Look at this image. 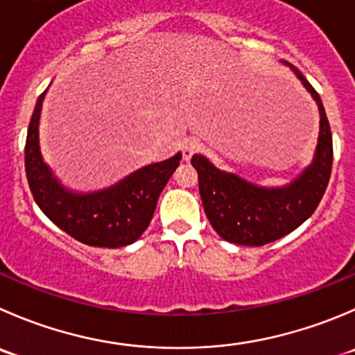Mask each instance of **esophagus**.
Returning <instances> with one entry per match:
<instances>
[{"mask_svg": "<svg viewBox=\"0 0 355 355\" xmlns=\"http://www.w3.org/2000/svg\"><path fill=\"white\" fill-rule=\"evenodd\" d=\"M201 149V144L196 139H187L184 144H182V156H184L185 161L191 159L198 150Z\"/></svg>", "mask_w": 355, "mask_h": 355, "instance_id": "obj_1", "label": "esophagus"}]
</instances>
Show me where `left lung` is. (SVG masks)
<instances>
[{
    "label": "left lung",
    "mask_w": 355,
    "mask_h": 355,
    "mask_svg": "<svg viewBox=\"0 0 355 355\" xmlns=\"http://www.w3.org/2000/svg\"><path fill=\"white\" fill-rule=\"evenodd\" d=\"M300 79L319 109V137L312 163L290 184L261 187L239 175L222 171L201 154H194L199 194L209 223L222 239L243 246H263L300 227L324 196L333 164V139L318 92L295 65L283 60Z\"/></svg>",
    "instance_id": "8db88e82"
}]
</instances>
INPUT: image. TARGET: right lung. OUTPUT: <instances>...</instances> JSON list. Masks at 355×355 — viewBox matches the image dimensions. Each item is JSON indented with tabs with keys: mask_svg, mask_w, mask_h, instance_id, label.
<instances>
[{
	"mask_svg": "<svg viewBox=\"0 0 355 355\" xmlns=\"http://www.w3.org/2000/svg\"><path fill=\"white\" fill-rule=\"evenodd\" d=\"M46 90L40 95L26 140V175L41 211L64 232L97 248H121L146 232L157 198L177 166L182 153L170 159L147 164L111 187L76 192L64 187L44 163L40 149V118Z\"/></svg>",
	"mask_w": 355,
	"mask_h": 355,
	"instance_id": "add662e5",
	"label": "right lung"
}]
</instances>
